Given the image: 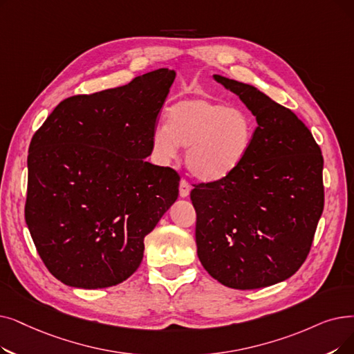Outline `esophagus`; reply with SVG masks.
Wrapping results in <instances>:
<instances>
[{"label":"esophagus","mask_w":354,"mask_h":354,"mask_svg":"<svg viewBox=\"0 0 354 354\" xmlns=\"http://www.w3.org/2000/svg\"><path fill=\"white\" fill-rule=\"evenodd\" d=\"M189 192H191L189 182H188L187 179H182L180 183H179V195H180L182 198H187V196L189 195Z\"/></svg>","instance_id":"obj_1"}]
</instances>
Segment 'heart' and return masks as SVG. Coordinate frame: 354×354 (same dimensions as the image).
Listing matches in <instances>:
<instances>
[{
    "label": "heart",
    "mask_w": 354,
    "mask_h": 354,
    "mask_svg": "<svg viewBox=\"0 0 354 354\" xmlns=\"http://www.w3.org/2000/svg\"><path fill=\"white\" fill-rule=\"evenodd\" d=\"M254 120L241 106H227L208 98H189L174 104L166 126L153 131L151 147L162 162L188 147L187 166L201 180H220L248 159L254 140Z\"/></svg>",
    "instance_id": "b5f03b06"
}]
</instances>
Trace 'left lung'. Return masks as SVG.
<instances>
[{"label": "left lung", "mask_w": 354, "mask_h": 354, "mask_svg": "<svg viewBox=\"0 0 354 354\" xmlns=\"http://www.w3.org/2000/svg\"><path fill=\"white\" fill-rule=\"evenodd\" d=\"M256 117L248 159L230 176L198 183L199 262L220 283L257 289L290 278L310 253L324 208L321 149L286 106L252 85L214 75Z\"/></svg>", "instance_id": "left-lung-1"}]
</instances>
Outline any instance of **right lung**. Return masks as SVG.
I'll return each mask as SVG.
<instances>
[{"instance_id": "1", "label": "right lung", "mask_w": 354, "mask_h": 354, "mask_svg": "<svg viewBox=\"0 0 354 354\" xmlns=\"http://www.w3.org/2000/svg\"><path fill=\"white\" fill-rule=\"evenodd\" d=\"M166 68L60 102L28 147L24 217L44 266L65 285L121 283L178 198L179 175L145 159L174 84Z\"/></svg>"}]
</instances>
